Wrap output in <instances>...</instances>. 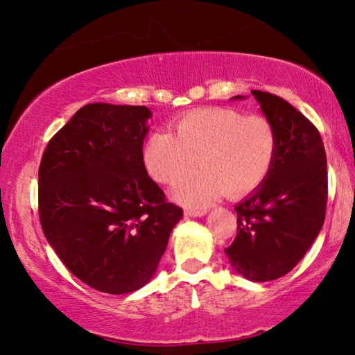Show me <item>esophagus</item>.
<instances>
[{"instance_id":"1","label":"esophagus","mask_w":355,"mask_h":355,"mask_svg":"<svg viewBox=\"0 0 355 355\" xmlns=\"http://www.w3.org/2000/svg\"><path fill=\"white\" fill-rule=\"evenodd\" d=\"M205 213H207L205 209H191V208L184 209L186 218H199V216H203Z\"/></svg>"}]
</instances>
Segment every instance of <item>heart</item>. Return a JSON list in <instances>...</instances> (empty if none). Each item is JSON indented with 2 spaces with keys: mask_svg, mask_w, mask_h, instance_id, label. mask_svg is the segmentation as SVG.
Returning <instances> with one entry per match:
<instances>
[{
  "mask_svg": "<svg viewBox=\"0 0 355 355\" xmlns=\"http://www.w3.org/2000/svg\"><path fill=\"white\" fill-rule=\"evenodd\" d=\"M279 136L271 119L230 107H207L177 120L175 133L155 131L144 147L147 172L173 186L200 163L203 169L184 180L173 197L186 207H205L225 194L241 197L271 172Z\"/></svg>",
  "mask_w": 355,
  "mask_h": 355,
  "instance_id": "obj_1",
  "label": "heart"
}]
</instances>
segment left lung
I'll return each instance as SVG.
<instances>
[{"instance_id":"8db88e82","label":"left lung","mask_w":355,"mask_h":355,"mask_svg":"<svg viewBox=\"0 0 355 355\" xmlns=\"http://www.w3.org/2000/svg\"><path fill=\"white\" fill-rule=\"evenodd\" d=\"M252 95L277 128V155L266 180L235 207L238 233L225 254L245 279L269 282L290 272L322 228L327 158L320 131L302 112L274 94Z\"/></svg>"}]
</instances>
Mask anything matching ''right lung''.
Wrapping results in <instances>:
<instances>
[{"instance_id": "obj_1", "label": "right lung", "mask_w": 355, "mask_h": 355, "mask_svg": "<svg viewBox=\"0 0 355 355\" xmlns=\"http://www.w3.org/2000/svg\"><path fill=\"white\" fill-rule=\"evenodd\" d=\"M150 116L146 106L89 103L42 155V230L69 271L101 293L146 285L183 218L144 164Z\"/></svg>"}]
</instances>
